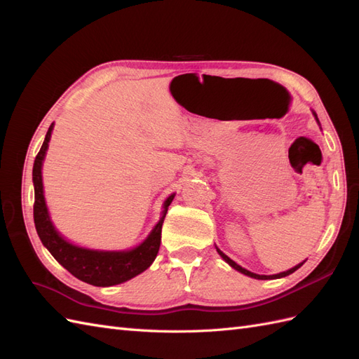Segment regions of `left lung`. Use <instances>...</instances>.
<instances>
[{"instance_id":"obj_1","label":"left lung","mask_w":359,"mask_h":359,"mask_svg":"<svg viewBox=\"0 0 359 359\" xmlns=\"http://www.w3.org/2000/svg\"><path fill=\"white\" fill-rule=\"evenodd\" d=\"M314 114V112H313ZM314 116H316V119H318V115L314 114ZM318 123H319V119H318ZM217 252H219V255L224 259V262H227L229 264L233 269H236V271H240V273H243V274H245V276H248V277H253V278H257V280H273V278H281V277H286V276H289V274H292V273H295V271L298 269V268H301L302 265H304V262H306V260H304V262H301V264H298L297 266H293V268H290V269H287V271H285V273H280V274H274V276H259V274H255V273H250V271H247L245 268H243V266H240L238 264H235L233 260L231 259V257H227L220 248H217Z\"/></svg>"}]
</instances>
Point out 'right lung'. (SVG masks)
Wrapping results in <instances>:
<instances>
[{
  "label": "right lung",
  "mask_w": 359,
  "mask_h": 359,
  "mask_svg": "<svg viewBox=\"0 0 359 359\" xmlns=\"http://www.w3.org/2000/svg\"><path fill=\"white\" fill-rule=\"evenodd\" d=\"M53 130V123L50 124L45 142H43L39 154L34 160L32 168V182H34V223L39 238L41 240L50 255L66 268L70 274L79 278L85 283L93 286H114L124 283V281L144 273L149 265L154 262L161 243V226L170 202L175 198V193L165 201L163 205V215L158 223L151 231L147 240L132 250L124 252H99V250H90L73 245L57 232L53 227L48 212V206L43 196V181H41V165L45 160V154L49 147L50 133Z\"/></svg>",
  "instance_id": "right-lung-1"
}]
</instances>
